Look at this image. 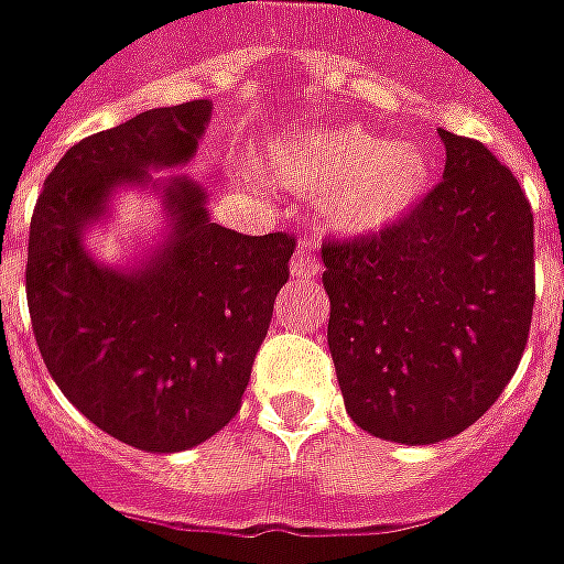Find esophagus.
Wrapping results in <instances>:
<instances>
[{
	"label": "esophagus",
	"instance_id": "34e87169",
	"mask_svg": "<svg viewBox=\"0 0 564 564\" xmlns=\"http://www.w3.org/2000/svg\"><path fill=\"white\" fill-rule=\"evenodd\" d=\"M290 271H293V278H314L321 271V259L308 247H299L290 259Z\"/></svg>",
	"mask_w": 564,
	"mask_h": 564
}]
</instances>
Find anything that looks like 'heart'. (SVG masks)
I'll use <instances>...</instances> for the list:
<instances>
[{
  "mask_svg": "<svg viewBox=\"0 0 564 564\" xmlns=\"http://www.w3.org/2000/svg\"><path fill=\"white\" fill-rule=\"evenodd\" d=\"M262 164L295 192L323 195V219L350 235L393 223L427 183L421 149L350 128L290 137L271 145Z\"/></svg>",
  "mask_w": 564,
  "mask_h": 564,
  "instance_id": "obj_1",
  "label": "heart"
}]
</instances>
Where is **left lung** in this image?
Returning <instances> with one entry per match:
<instances>
[{
    "label": "left lung",
    "instance_id": "1",
    "mask_svg": "<svg viewBox=\"0 0 564 564\" xmlns=\"http://www.w3.org/2000/svg\"><path fill=\"white\" fill-rule=\"evenodd\" d=\"M446 173L372 235L323 241L329 354L345 409L378 440L467 431L513 378L534 311V214L513 171L440 131Z\"/></svg>",
    "mask_w": 564,
    "mask_h": 564
}]
</instances>
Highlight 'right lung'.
<instances>
[{"instance_id": "obj_1", "label": "right lung", "mask_w": 564, "mask_h": 564, "mask_svg": "<svg viewBox=\"0 0 564 564\" xmlns=\"http://www.w3.org/2000/svg\"><path fill=\"white\" fill-rule=\"evenodd\" d=\"M210 100L149 109L85 137L48 173L26 250V305L63 397L143 452H183L238 415L256 350L290 281V231L241 235L210 223L204 188H164L173 238L133 274L100 269L82 228L109 192L195 155Z\"/></svg>"}]
</instances>
